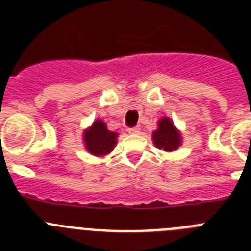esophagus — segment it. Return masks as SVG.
<instances>
[{
	"label": "esophagus",
	"instance_id": "esophagus-1",
	"mask_svg": "<svg viewBox=\"0 0 251 251\" xmlns=\"http://www.w3.org/2000/svg\"><path fill=\"white\" fill-rule=\"evenodd\" d=\"M128 132L130 133V134H138L139 132H141V128L139 127H132L128 129Z\"/></svg>",
	"mask_w": 251,
	"mask_h": 251
}]
</instances>
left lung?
Segmentation results:
<instances>
[{"label": "left lung", "mask_w": 251, "mask_h": 251, "mask_svg": "<svg viewBox=\"0 0 251 251\" xmlns=\"http://www.w3.org/2000/svg\"><path fill=\"white\" fill-rule=\"evenodd\" d=\"M153 143L156 147L171 152L181 145V136L177 132L171 119L162 118L158 122V129L153 133Z\"/></svg>", "instance_id": "obj_1"}]
</instances>
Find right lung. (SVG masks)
Here are the masks:
<instances>
[{"mask_svg": "<svg viewBox=\"0 0 251 251\" xmlns=\"http://www.w3.org/2000/svg\"><path fill=\"white\" fill-rule=\"evenodd\" d=\"M117 133L106 129L101 121H95L92 128L84 133V142L86 150L95 156H104L109 153L115 146Z\"/></svg>", "mask_w": 251, "mask_h": 251, "instance_id": "1", "label": "right lung"}]
</instances>
